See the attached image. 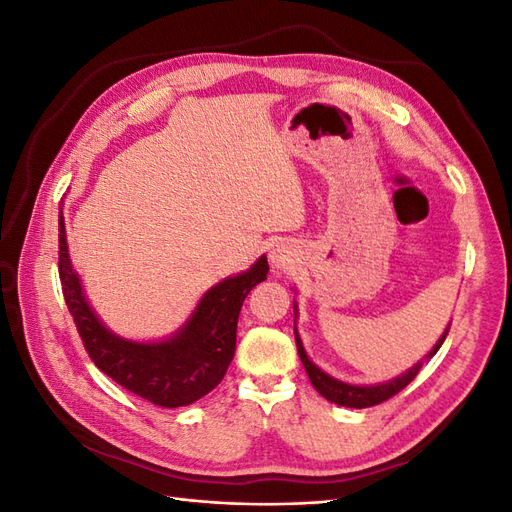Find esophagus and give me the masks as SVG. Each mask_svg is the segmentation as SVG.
I'll use <instances>...</instances> for the list:
<instances>
[{
  "label": "esophagus",
  "instance_id": "esophagus-1",
  "mask_svg": "<svg viewBox=\"0 0 512 512\" xmlns=\"http://www.w3.org/2000/svg\"><path fill=\"white\" fill-rule=\"evenodd\" d=\"M269 260H271L273 269H282V267L290 265V252L286 250L284 245L275 243V245L269 247Z\"/></svg>",
  "mask_w": 512,
  "mask_h": 512
}]
</instances>
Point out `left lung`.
Returning <instances> with one entry per match:
<instances>
[{
	"label": "left lung",
	"instance_id": "left-lung-1",
	"mask_svg": "<svg viewBox=\"0 0 512 512\" xmlns=\"http://www.w3.org/2000/svg\"><path fill=\"white\" fill-rule=\"evenodd\" d=\"M297 316H299V303L294 301V339H297V350H299L301 363H303L307 376H309V382H312L314 389L324 399H329L331 404L344 406V408H359V410L361 408H369V406H376V404H382V401L397 395L401 389H406V386L416 378L418 371H421L423 361H429L431 356L440 350V346L444 344V339L448 335V327H451V322H448V327L440 335L436 346H433L427 352V356H425L423 361H418L414 367H410L406 374H401V376H397L393 380L380 382V384H348V382H342V380L329 376L327 371H322L316 363L309 361V356H307V352L303 348V342H301V335L297 331Z\"/></svg>",
	"mask_w": 512,
	"mask_h": 512
}]
</instances>
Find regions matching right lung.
Segmentation results:
<instances>
[{"mask_svg":"<svg viewBox=\"0 0 512 512\" xmlns=\"http://www.w3.org/2000/svg\"><path fill=\"white\" fill-rule=\"evenodd\" d=\"M269 262L254 265L211 286L179 331L158 342H134L113 333L89 305L68 254L59 207V277L64 299L91 361L123 389L162 408L190 406L211 393L235 356L237 320L250 290L267 280Z\"/></svg>","mask_w":512,"mask_h":512,"instance_id":"right-lung-1","label":"right lung"}]
</instances>
